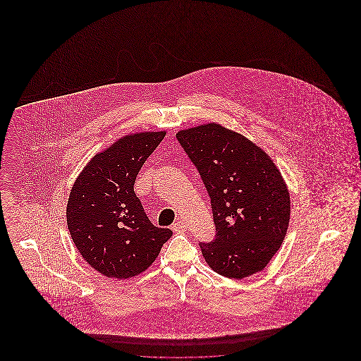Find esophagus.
Returning a JSON list of instances; mask_svg holds the SVG:
<instances>
[{"label":"esophagus","instance_id":"obj_1","mask_svg":"<svg viewBox=\"0 0 361 361\" xmlns=\"http://www.w3.org/2000/svg\"><path fill=\"white\" fill-rule=\"evenodd\" d=\"M172 230L176 233H183L187 230V224H184L183 221H177L176 224H172Z\"/></svg>","mask_w":361,"mask_h":361}]
</instances>
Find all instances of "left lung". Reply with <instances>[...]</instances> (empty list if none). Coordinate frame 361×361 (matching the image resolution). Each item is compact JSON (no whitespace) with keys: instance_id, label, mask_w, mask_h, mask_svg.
I'll list each match as a JSON object with an SVG mask.
<instances>
[{"instance_id":"8db88e82","label":"left lung","mask_w":361,"mask_h":361,"mask_svg":"<svg viewBox=\"0 0 361 361\" xmlns=\"http://www.w3.org/2000/svg\"><path fill=\"white\" fill-rule=\"evenodd\" d=\"M204 183L215 238L202 243L212 271L243 279L262 271L290 224V192L271 157L247 137L216 123L176 134Z\"/></svg>"}]
</instances>
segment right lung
<instances>
[{
	"instance_id": "right-lung-1",
	"label": "right lung",
	"mask_w": 361,
	"mask_h": 361,
	"mask_svg": "<svg viewBox=\"0 0 361 361\" xmlns=\"http://www.w3.org/2000/svg\"><path fill=\"white\" fill-rule=\"evenodd\" d=\"M165 131L121 137L94 155L70 190L66 219L71 240L86 262L108 279L146 271L172 237L152 224L134 192L137 172Z\"/></svg>"
}]
</instances>
